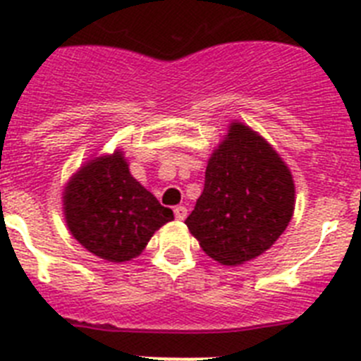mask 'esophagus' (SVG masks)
Returning a JSON list of instances; mask_svg holds the SVG:
<instances>
[{"label": "esophagus", "mask_w": 361, "mask_h": 361, "mask_svg": "<svg viewBox=\"0 0 361 361\" xmlns=\"http://www.w3.org/2000/svg\"><path fill=\"white\" fill-rule=\"evenodd\" d=\"M173 213H175V219L177 220H184L188 216V209L184 208V206H177V208L173 209Z\"/></svg>", "instance_id": "esophagus-1"}]
</instances>
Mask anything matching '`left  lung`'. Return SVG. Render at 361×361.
Segmentation results:
<instances>
[{"label": "left lung", "mask_w": 361, "mask_h": 361, "mask_svg": "<svg viewBox=\"0 0 361 361\" xmlns=\"http://www.w3.org/2000/svg\"><path fill=\"white\" fill-rule=\"evenodd\" d=\"M295 200V180L280 153L251 126L231 121L209 155L204 191L186 226L215 262L242 266L279 240Z\"/></svg>", "instance_id": "8db88e82"}]
</instances>
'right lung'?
Returning <instances> with one entry per match:
<instances>
[{"instance_id": "obj_1", "label": "right lung", "mask_w": 361, "mask_h": 361, "mask_svg": "<svg viewBox=\"0 0 361 361\" xmlns=\"http://www.w3.org/2000/svg\"><path fill=\"white\" fill-rule=\"evenodd\" d=\"M121 148L92 153L63 188L66 228L86 251L123 264L146 250L153 233L173 220V212L130 173Z\"/></svg>"}]
</instances>
